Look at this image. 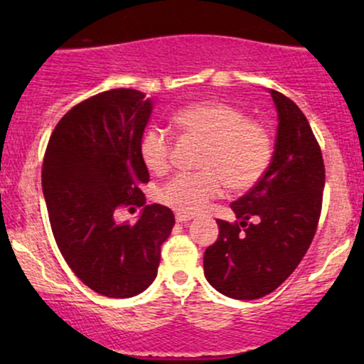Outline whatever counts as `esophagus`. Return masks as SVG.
<instances>
[{"mask_svg": "<svg viewBox=\"0 0 364 364\" xmlns=\"http://www.w3.org/2000/svg\"><path fill=\"white\" fill-rule=\"evenodd\" d=\"M191 219H193V215H190V214H181V212H179V214H176V220H178V223H181V224L190 223Z\"/></svg>", "mask_w": 364, "mask_h": 364, "instance_id": "esophagus-1", "label": "esophagus"}]
</instances>
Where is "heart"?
Returning a JSON list of instances; mask_svg holds the SVG:
<instances>
[{
  "label": "heart",
  "mask_w": 364,
  "mask_h": 364,
  "mask_svg": "<svg viewBox=\"0 0 364 364\" xmlns=\"http://www.w3.org/2000/svg\"><path fill=\"white\" fill-rule=\"evenodd\" d=\"M183 132L205 141L200 173L176 174L161 190V200L185 214L202 212L219 198L224 183L229 190L245 191L263 176L272 159V139L265 127L246 118L225 102H196L173 114ZM140 157L152 173L169 168L171 141L159 128H149L140 140Z\"/></svg>",
  "instance_id": "b5f03b06"
}]
</instances>
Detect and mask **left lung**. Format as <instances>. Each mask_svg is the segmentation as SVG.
Wrapping results in <instances>:
<instances>
[{
  "label": "left lung",
  "mask_w": 364,
  "mask_h": 364,
  "mask_svg": "<svg viewBox=\"0 0 364 364\" xmlns=\"http://www.w3.org/2000/svg\"><path fill=\"white\" fill-rule=\"evenodd\" d=\"M269 94L277 111L272 161L260 181L231 203L237 223L217 219L219 237L203 255L208 284L246 301L270 294L294 272L315 236L325 186L323 159L306 116L281 92Z\"/></svg>",
  "instance_id": "left-lung-1"
}]
</instances>
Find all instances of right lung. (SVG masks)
Masks as SVG:
<instances>
[{"instance_id":"1","label":"right lung","mask_w":364,"mask_h":364,"mask_svg":"<svg viewBox=\"0 0 364 364\" xmlns=\"http://www.w3.org/2000/svg\"><path fill=\"white\" fill-rule=\"evenodd\" d=\"M152 99L112 89L72 107L54 128L43 164V193L58 248L92 291L132 298L157 275L161 245L174 225L171 208L145 205L149 171L140 140ZM144 206L136 225L118 223L115 208Z\"/></svg>"}]
</instances>
